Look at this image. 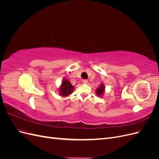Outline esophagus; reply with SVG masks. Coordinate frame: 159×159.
<instances>
[{"label": "esophagus", "mask_w": 159, "mask_h": 159, "mask_svg": "<svg viewBox=\"0 0 159 159\" xmlns=\"http://www.w3.org/2000/svg\"><path fill=\"white\" fill-rule=\"evenodd\" d=\"M83 83L84 84H88V80H83Z\"/></svg>", "instance_id": "1"}]
</instances>
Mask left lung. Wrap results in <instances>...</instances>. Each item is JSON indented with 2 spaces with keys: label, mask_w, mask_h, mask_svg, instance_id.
<instances>
[{
  "label": "left lung",
  "mask_w": 159,
  "mask_h": 159,
  "mask_svg": "<svg viewBox=\"0 0 159 159\" xmlns=\"http://www.w3.org/2000/svg\"><path fill=\"white\" fill-rule=\"evenodd\" d=\"M104 89H105L104 85L103 84H101L100 85V87L98 88L97 89V90H96V93H97V95L98 96L102 95L103 93V92H104Z\"/></svg>",
  "instance_id": "1"
}]
</instances>
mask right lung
<instances>
[{
	"label": "right lung",
	"instance_id": "obj_1",
	"mask_svg": "<svg viewBox=\"0 0 159 159\" xmlns=\"http://www.w3.org/2000/svg\"><path fill=\"white\" fill-rule=\"evenodd\" d=\"M74 90V86L72 85L68 80H64L60 88V93L62 96H68L70 95Z\"/></svg>",
	"mask_w": 159,
	"mask_h": 159
}]
</instances>
